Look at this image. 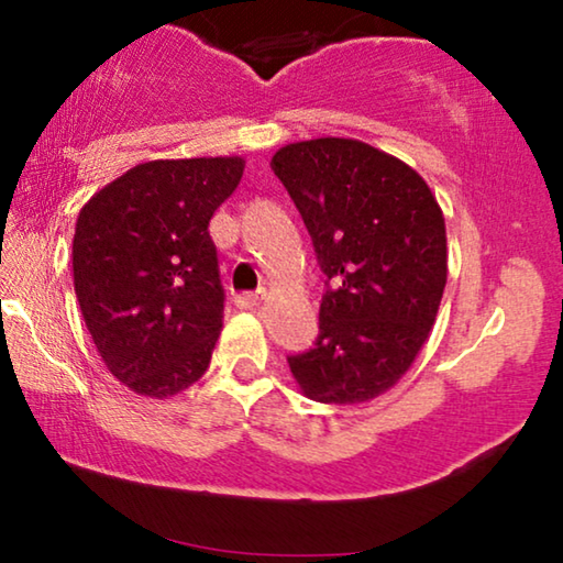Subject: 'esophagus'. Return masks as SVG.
<instances>
[{
  "instance_id": "34e87169",
  "label": "esophagus",
  "mask_w": 563,
  "mask_h": 563,
  "mask_svg": "<svg viewBox=\"0 0 563 563\" xmlns=\"http://www.w3.org/2000/svg\"><path fill=\"white\" fill-rule=\"evenodd\" d=\"M261 299H264V291H243V295H235L238 307H256Z\"/></svg>"
}]
</instances>
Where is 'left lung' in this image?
Returning a JSON list of instances; mask_svg holds the SVG:
<instances>
[{
  "mask_svg": "<svg viewBox=\"0 0 563 563\" xmlns=\"http://www.w3.org/2000/svg\"><path fill=\"white\" fill-rule=\"evenodd\" d=\"M272 168L328 276L320 335L287 358L291 374L314 402H368L402 379L435 322L449 276L441 207L415 168L351 137L289 143Z\"/></svg>",
  "mask_w": 563,
  "mask_h": 563,
  "instance_id": "1",
  "label": "left lung"
}]
</instances>
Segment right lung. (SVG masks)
I'll return each mask as SVG.
<instances>
[{
    "label": "right lung",
    "mask_w": 563,
    "mask_h": 563,
    "mask_svg": "<svg viewBox=\"0 0 563 563\" xmlns=\"http://www.w3.org/2000/svg\"><path fill=\"white\" fill-rule=\"evenodd\" d=\"M245 161H148L99 189L74 233V289L99 356L137 395L166 399L207 372L225 289L210 220Z\"/></svg>",
    "instance_id": "add662e5"
}]
</instances>
